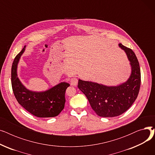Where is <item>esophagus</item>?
<instances>
[{
    "label": "esophagus",
    "mask_w": 155,
    "mask_h": 155,
    "mask_svg": "<svg viewBox=\"0 0 155 155\" xmlns=\"http://www.w3.org/2000/svg\"><path fill=\"white\" fill-rule=\"evenodd\" d=\"M70 84L71 85L76 86L77 85V83H78V80L75 77H72L70 79Z\"/></svg>",
    "instance_id": "obj_1"
}]
</instances>
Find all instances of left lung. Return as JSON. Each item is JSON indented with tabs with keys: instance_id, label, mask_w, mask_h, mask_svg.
Returning a JSON list of instances; mask_svg holds the SVG:
<instances>
[{
	"instance_id": "left-lung-1",
	"label": "left lung",
	"mask_w": 155,
	"mask_h": 155,
	"mask_svg": "<svg viewBox=\"0 0 155 155\" xmlns=\"http://www.w3.org/2000/svg\"><path fill=\"white\" fill-rule=\"evenodd\" d=\"M26 46L15 57L11 68V84L13 93L18 103L38 117H53L58 116L64 107L65 91L70 86L66 82H61L43 92L28 90L18 77V64Z\"/></svg>"
}]
</instances>
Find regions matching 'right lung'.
I'll return each instance as SVG.
<instances>
[{"mask_svg": "<svg viewBox=\"0 0 155 155\" xmlns=\"http://www.w3.org/2000/svg\"><path fill=\"white\" fill-rule=\"evenodd\" d=\"M131 66V73L126 82L117 86H106L79 79L78 87L87 97L97 115L114 117L127 110L136 101L141 85L140 64L134 53L121 43Z\"/></svg>", "mask_w": 155, "mask_h": 155, "instance_id": "add662e5", "label": "right lung"}]
</instances>
